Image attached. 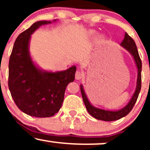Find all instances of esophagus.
I'll use <instances>...</instances> for the list:
<instances>
[{
	"label": "esophagus",
	"mask_w": 150,
	"mask_h": 150,
	"mask_svg": "<svg viewBox=\"0 0 150 150\" xmlns=\"http://www.w3.org/2000/svg\"><path fill=\"white\" fill-rule=\"evenodd\" d=\"M82 77H83V75H82V73L80 71H79V70L76 71V73H75V79L76 80H80L82 78Z\"/></svg>",
	"instance_id": "34e87169"
}]
</instances>
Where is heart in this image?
<instances>
[{"instance_id":"heart-1","label":"heart","mask_w":150,"mask_h":150,"mask_svg":"<svg viewBox=\"0 0 150 150\" xmlns=\"http://www.w3.org/2000/svg\"><path fill=\"white\" fill-rule=\"evenodd\" d=\"M89 36H92L93 35V32H89ZM103 39V38H102V37H97V40L98 41H101V40H102Z\"/></svg>"}]
</instances>
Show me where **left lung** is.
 <instances>
[{"label": "left lung", "mask_w": 150, "mask_h": 150, "mask_svg": "<svg viewBox=\"0 0 150 150\" xmlns=\"http://www.w3.org/2000/svg\"><path fill=\"white\" fill-rule=\"evenodd\" d=\"M120 46L123 49L126 50L130 53V55L133 58L134 61L137 67V82H136L135 90L132 94V97L130 98V101L124 107L120 109L116 110V111H111V110H105L102 108H97L91 104L90 101L87 98V94L85 92V89L82 85H80V91L82 94V97L83 99L84 104L87 108V111L91 116L95 118L96 119L104 120V121H113L123 118L128 114L132 110V107L135 105L137 97H138L139 93L141 89V72H142V61L139 56L138 51H137V46L133 39H132L128 34H125V37L122 42L120 43Z\"/></svg>", "instance_id": "left-lung-1"}]
</instances>
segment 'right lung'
<instances>
[{"label": "right lung", "mask_w": 150, "mask_h": 150, "mask_svg": "<svg viewBox=\"0 0 150 150\" xmlns=\"http://www.w3.org/2000/svg\"><path fill=\"white\" fill-rule=\"evenodd\" d=\"M53 22L34 23L15 40L9 61L8 87L17 106L22 112L37 118L51 117L61 108L65 91L75 80L76 66L62 71L42 69L31 57V35L42 25Z\"/></svg>", "instance_id": "right-lung-1"}]
</instances>
